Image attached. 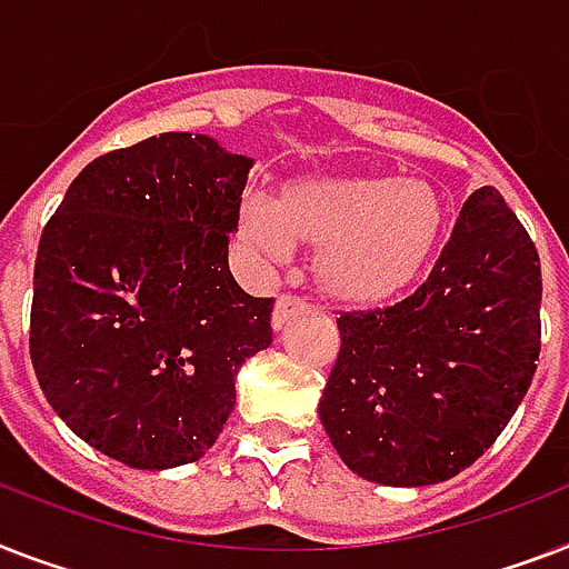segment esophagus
Masks as SVG:
<instances>
[{
  "mask_svg": "<svg viewBox=\"0 0 569 569\" xmlns=\"http://www.w3.org/2000/svg\"><path fill=\"white\" fill-rule=\"evenodd\" d=\"M300 309H307V300L300 298V295H280V298H277V307H274L277 330H283L286 321H289L295 312H300Z\"/></svg>",
  "mask_w": 569,
  "mask_h": 569,
  "instance_id": "34e87169",
  "label": "esophagus"
}]
</instances>
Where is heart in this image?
I'll return each mask as SVG.
<instances>
[{
  "label": "heart",
  "instance_id": "1",
  "mask_svg": "<svg viewBox=\"0 0 569 569\" xmlns=\"http://www.w3.org/2000/svg\"><path fill=\"white\" fill-rule=\"evenodd\" d=\"M447 207L427 180L298 178L274 207L244 198L239 233L262 260L312 244L318 286L339 303L371 307L418 280L438 248Z\"/></svg>",
  "mask_w": 569,
  "mask_h": 569
}]
</instances>
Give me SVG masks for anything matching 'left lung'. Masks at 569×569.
<instances>
[{
    "instance_id": "obj_1",
    "label": "left lung",
    "mask_w": 569,
    "mask_h": 569,
    "mask_svg": "<svg viewBox=\"0 0 569 569\" xmlns=\"http://www.w3.org/2000/svg\"><path fill=\"white\" fill-rule=\"evenodd\" d=\"M540 260L493 187L477 189L409 298L341 312L318 403L332 447L368 482L452 479L497 441L540 353Z\"/></svg>"
}]
</instances>
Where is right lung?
Instances as JSON below:
<instances>
[{
  "label": "right lung",
  "instance_id": "obj_1",
  "mask_svg": "<svg viewBox=\"0 0 569 569\" xmlns=\"http://www.w3.org/2000/svg\"><path fill=\"white\" fill-rule=\"evenodd\" d=\"M253 160L169 131L96 157L46 221L31 365L81 441L166 470L216 445L239 365L271 345L274 298L228 266Z\"/></svg>",
  "mask_w": 569,
  "mask_h": 569
}]
</instances>
